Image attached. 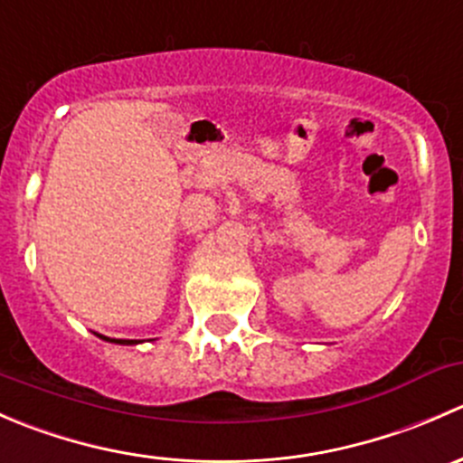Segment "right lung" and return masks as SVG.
<instances>
[{"label":"right lung","mask_w":463,"mask_h":463,"mask_svg":"<svg viewBox=\"0 0 463 463\" xmlns=\"http://www.w3.org/2000/svg\"><path fill=\"white\" fill-rule=\"evenodd\" d=\"M98 338H102V340H107V343H116V345H137V340H118V338H107V335H100V334H96Z\"/></svg>","instance_id":"obj_1"}]
</instances>
